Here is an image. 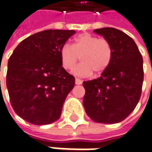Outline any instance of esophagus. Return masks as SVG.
<instances>
[{
	"label": "esophagus",
	"mask_w": 152,
	"mask_h": 152,
	"mask_svg": "<svg viewBox=\"0 0 152 152\" xmlns=\"http://www.w3.org/2000/svg\"><path fill=\"white\" fill-rule=\"evenodd\" d=\"M76 85H81L82 84V80H80V79H77V78H76Z\"/></svg>",
	"instance_id": "1"
}]
</instances>
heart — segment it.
<instances>
[{"mask_svg":"<svg viewBox=\"0 0 152 152\" xmlns=\"http://www.w3.org/2000/svg\"><path fill=\"white\" fill-rule=\"evenodd\" d=\"M60 56L66 70L75 67L80 56L82 62L73 70V73L78 76H88L92 74V71L101 74L108 68L112 59V47L105 38L83 33L75 38L72 46L63 45Z\"/></svg>","mask_w":152,"mask_h":152,"instance_id":"b5f03b06","label":"heart"}]
</instances>
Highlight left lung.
Returning a JSON list of instances; mask_svg holds the SVG:
<instances>
[{"instance_id":"left-lung-1","label":"left lung","mask_w":152,"mask_h":152,"mask_svg":"<svg viewBox=\"0 0 152 152\" xmlns=\"http://www.w3.org/2000/svg\"><path fill=\"white\" fill-rule=\"evenodd\" d=\"M111 43L112 59L97 79L83 82V106L91 119L118 123L136 108L143 84V59L137 44L123 31L112 27L94 30Z\"/></svg>"}]
</instances>
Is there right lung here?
<instances>
[{
  "instance_id": "1",
  "label": "right lung",
  "mask_w": 152,
  "mask_h": 152,
  "mask_svg": "<svg viewBox=\"0 0 152 152\" xmlns=\"http://www.w3.org/2000/svg\"><path fill=\"white\" fill-rule=\"evenodd\" d=\"M76 33L46 30L33 34L15 47L8 61L7 86L11 106L22 119L48 125L60 118L75 77L62 67L60 50Z\"/></svg>"
}]
</instances>
